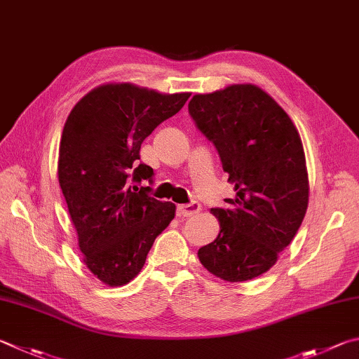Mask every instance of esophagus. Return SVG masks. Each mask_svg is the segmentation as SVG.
Listing matches in <instances>:
<instances>
[{
    "label": "esophagus",
    "instance_id": "esophagus-1",
    "mask_svg": "<svg viewBox=\"0 0 359 359\" xmlns=\"http://www.w3.org/2000/svg\"><path fill=\"white\" fill-rule=\"evenodd\" d=\"M199 210H201V204L196 201L190 202V204H184L177 207L179 217H193V215H196Z\"/></svg>",
    "mask_w": 359,
    "mask_h": 359
}]
</instances>
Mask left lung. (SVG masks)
Here are the masks:
<instances>
[{
  "label": "left lung",
  "instance_id": "1",
  "mask_svg": "<svg viewBox=\"0 0 359 359\" xmlns=\"http://www.w3.org/2000/svg\"><path fill=\"white\" fill-rule=\"evenodd\" d=\"M188 111L219 154L236 198L212 208L219 232L199 248L204 269L227 283L269 271L308 210L309 179L302 138L289 114L256 84L196 94Z\"/></svg>",
  "mask_w": 359,
  "mask_h": 359
}]
</instances>
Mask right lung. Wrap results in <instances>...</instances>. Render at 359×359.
<instances>
[{
    "mask_svg": "<svg viewBox=\"0 0 359 359\" xmlns=\"http://www.w3.org/2000/svg\"><path fill=\"white\" fill-rule=\"evenodd\" d=\"M190 95L105 83L76 102L64 123L57 180L83 262L109 287L138 275L155 238L174 218L172 202L151 198V188L135 184L154 175L138 161L142 141Z\"/></svg>",
    "mask_w": 359,
    "mask_h": 359,
    "instance_id": "1",
    "label": "right lung"
}]
</instances>
